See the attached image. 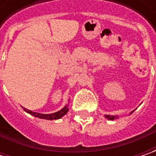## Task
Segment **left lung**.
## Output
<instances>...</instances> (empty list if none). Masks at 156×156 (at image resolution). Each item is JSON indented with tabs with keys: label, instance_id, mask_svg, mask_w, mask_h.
Instances as JSON below:
<instances>
[{
	"label": "left lung",
	"instance_id": "left-lung-1",
	"mask_svg": "<svg viewBox=\"0 0 156 156\" xmlns=\"http://www.w3.org/2000/svg\"><path fill=\"white\" fill-rule=\"evenodd\" d=\"M132 113H133V111H132L130 114H132ZM105 117L108 118V120H115V119H116L117 118V116H115V115H105Z\"/></svg>",
	"mask_w": 156,
	"mask_h": 156
}]
</instances>
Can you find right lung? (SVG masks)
Here are the masks:
<instances>
[{
    "label": "right lung",
    "mask_w": 156,
    "mask_h": 156,
    "mask_svg": "<svg viewBox=\"0 0 156 156\" xmlns=\"http://www.w3.org/2000/svg\"><path fill=\"white\" fill-rule=\"evenodd\" d=\"M68 106H69V105H68ZM68 106H65L63 108H62L61 110L58 111V112L53 113V114H49V115H48V114H40V113H35V112H33V111L28 110V109L25 108H23V109L26 111L27 113H28V114L32 115H34V116L41 118V119H46V120H57V119L62 118L63 115H65L68 113V111H69V108H68Z\"/></svg>",
    "instance_id": "1"
}]
</instances>
